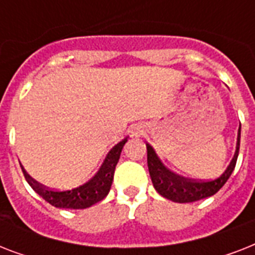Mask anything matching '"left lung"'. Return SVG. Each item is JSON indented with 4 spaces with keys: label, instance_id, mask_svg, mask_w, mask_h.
<instances>
[{
    "label": "left lung",
    "instance_id": "obj_1",
    "mask_svg": "<svg viewBox=\"0 0 255 255\" xmlns=\"http://www.w3.org/2000/svg\"><path fill=\"white\" fill-rule=\"evenodd\" d=\"M240 140H241V126L238 129L236 153L230 161L229 167L226 168L225 172L220 177L209 180V181L188 180V178L181 177L178 174H174L168 168H165V165L161 163V160L156 155V152L153 151V148L149 144H147V163L152 184L163 197L172 200L174 202H180V204L194 202L202 200V198L210 197L225 185L230 174L233 173L236 163H237L238 151H240Z\"/></svg>",
    "mask_w": 255,
    "mask_h": 255
}]
</instances>
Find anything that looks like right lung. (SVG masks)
<instances>
[{"instance_id":"1","label":"right lung","mask_w":255,"mask_h":255,"mask_svg":"<svg viewBox=\"0 0 255 255\" xmlns=\"http://www.w3.org/2000/svg\"><path fill=\"white\" fill-rule=\"evenodd\" d=\"M127 143V137L118 143L111 151L108 152L107 157L102 164L100 169L96 172L94 177L87 181L83 185L74 188L70 190H55L46 188L34 178H31L27 174L23 168V176L29 185L41 196L45 201L51 204L55 208H65V209H86L96 202L102 201L108 194L111 189L112 180H114V173H115V167L119 161L120 153L123 149L124 144Z\"/></svg>"}]
</instances>
